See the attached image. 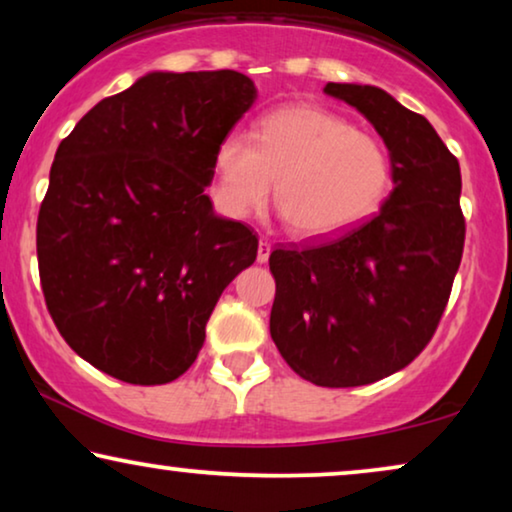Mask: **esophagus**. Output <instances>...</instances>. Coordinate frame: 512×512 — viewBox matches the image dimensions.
<instances>
[{
    "instance_id": "esophagus-1",
    "label": "esophagus",
    "mask_w": 512,
    "mask_h": 512,
    "mask_svg": "<svg viewBox=\"0 0 512 512\" xmlns=\"http://www.w3.org/2000/svg\"><path fill=\"white\" fill-rule=\"evenodd\" d=\"M270 251H272V244H270L268 240H261V242H258V254H256V261H258V263H268Z\"/></svg>"
}]
</instances>
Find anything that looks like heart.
<instances>
[{"label":"heart","instance_id":"heart-1","mask_svg":"<svg viewBox=\"0 0 512 512\" xmlns=\"http://www.w3.org/2000/svg\"><path fill=\"white\" fill-rule=\"evenodd\" d=\"M300 237H333L375 214L391 188V158L370 132L314 104L272 109L251 139L228 132L216 146L214 195L244 219L272 191Z\"/></svg>","mask_w":512,"mask_h":512}]
</instances>
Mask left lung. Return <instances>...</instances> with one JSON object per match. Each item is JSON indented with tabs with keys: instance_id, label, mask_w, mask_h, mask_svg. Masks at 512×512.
Returning <instances> with one entry per match:
<instances>
[{
	"instance_id": "1",
	"label": "left lung",
	"mask_w": 512,
	"mask_h": 512,
	"mask_svg": "<svg viewBox=\"0 0 512 512\" xmlns=\"http://www.w3.org/2000/svg\"><path fill=\"white\" fill-rule=\"evenodd\" d=\"M373 123L394 191L373 219L270 254V335L317 387H361L408 366L436 333L464 254L459 160L424 116L389 93L326 83Z\"/></svg>"
}]
</instances>
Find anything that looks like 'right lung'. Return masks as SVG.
<instances>
[{
    "mask_svg": "<svg viewBox=\"0 0 512 512\" xmlns=\"http://www.w3.org/2000/svg\"><path fill=\"white\" fill-rule=\"evenodd\" d=\"M249 76L151 72L97 102L55 151L37 221L46 307L81 359L128 384L184 375L258 237L205 193Z\"/></svg>",
    "mask_w": 512,
    "mask_h": 512,
    "instance_id": "1",
    "label": "right lung"
}]
</instances>
